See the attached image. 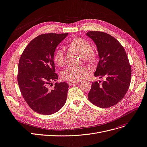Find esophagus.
<instances>
[{"instance_id":"obj_1","label":"esophagus","mask_w":147,"mask_h":147,"mask_svg":"<svg viewBox=\"0 0 147 147\" xmlns=\"http://www.w3.org/2000/svg\"><path fill=\"white\" fill-rule=\"evenodd\" d=\"M76 83H78V82H68V84L69 85H73L74 84H76Z\"/></svg>"}]
</instances>
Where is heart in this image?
<instances>
[{"instance_id": "obj_1", "label": "heart", "mask_w": 147, "mask_h": 147, "mask_svg": "<svg viewBox=\"0 0 147 147\" xmlns=\"http://www.w3.org/2000/svg\"><path fill=\"white\" fill-rule=\"evenodd\" d=\"M69 46L80 52L84 60L89 62H94L96 60L97 55L91 49V45L87 40L82 38H76L69 42ZM53 61L56 64L62 67L65 63V52L62 47L56 49L53 55ZM89 69L85 66H70L62 72V78L70 82L80 80L88 74Z\"/></svg>"}]
</instances>
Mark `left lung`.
Wrapping results in <instances>:
<instances>
[{"label":"left lung","mask_w":147,"mask_h":147,"mask_svg":"<svg viewBox=\"0 0 147 147\" xmlns=\"http://www.w3.org/2000/svg\"><path fill=\"white\" fill-rule=\"evenodd\" d=\"M86 35L97 46L99 62L94 76L105 81L92 83L88 99L99 107L115 105L122 100L130 86L131 68L125 51L119 42L109 34L89 31Z\"/></svg>","instance_id":"8db88e82"}]
</instances>
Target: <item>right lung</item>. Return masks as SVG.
I'll return each mask as SVG.
<instances>
[{
  "label": "right lung",
  "mask_w": 147,
  "mask_h": 147,
  "mask_svg": "<svg viewBox=\"0 0 147 147\" xmlns=\"http://www.w3.org/2000/svg\"><path fill=\"white\" fill-rule=\"evenodd\" d=\"M67 34H42L24 49L18 62L17 80L23 97L32 109L41 115H51L65 105L68 85L56 82L53 55Z\"/></svg>",
  "instance_id": "add662e5"
}]
</instances>
